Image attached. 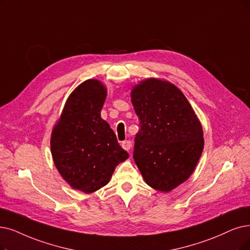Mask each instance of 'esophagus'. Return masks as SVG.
<instances>
[{
	"mask_svg": "<svg viewBox=\"0 0 250 250\" xmlns=\"http://www.w3.org/2000/svg\"><path fill=\"white\" fill-rule=\"evenodd\" d=\"M121 146L124 149H126V151H129V149H130V147H131V142L130 141H124V142H122Z\"/></svg>",
	"mask_w": 250,
	"mask_h": 250,
	"instance_id": "34e87169",
	"label": "esophagus"
}]
</instances>
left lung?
Returning <instances> with one entry per match:
<instances>
[{
  "mask_svg": "<svg viewBox=\"0 0 250 250\" xmlns=\"http://www.w3.org/2000/svg\"><path fill=\"white\" fill-rule=\"evenodd\" d=\"M141 121L133 159L146 183L169 192L189 177L200 158L202 126L188 99L173 84L147 79L132 89Z\"/></svg>",
  "mask_w": 250,
  "mask_h": 250,
  "instance_id": "1",
  "label": "left lung"
}]
</instances>
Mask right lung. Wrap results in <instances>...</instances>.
Listing matches in <instances>:
<instances>
[{
  "label": "right lung",
  "instance_id": "1",
  "mask_svg": "<svg viewBox=\"0 0 250 250\" xmlns=\"http://www.w3.org/2000/svg\"><path fill=\"white\" fill-rule=\"evenodd\" d=\"M105 87L87 80L68 96L51 136V153L58 172L75 189L86 194L105 186L116 166L129 157L101 111Z\"/></svg>",
  "mask_w": 250,
  "mask_h": 250
}]
</instances>
